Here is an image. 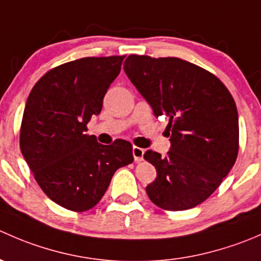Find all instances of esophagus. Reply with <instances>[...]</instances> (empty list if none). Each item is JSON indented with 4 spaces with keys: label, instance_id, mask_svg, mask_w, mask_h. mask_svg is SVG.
I'll return each mask as SVG.
<instances>
[{
    "label": "esophagus",
    "instance_id": "1",
    "mask_svg": "<svg viewBox=\"0 0 261 261\" xmlns=\"http://www.w3.org/2000/svg\"><path fill=\"white\" fill-rule=\"evenodd\" d=\"M144 152H145V150L141 149V147H139V146L133 147V155H134V159H135V162H141V160L144 159Z\"/></svg>",
    "mask_w": 261,
    "mask_h": 261
}]
</instances>
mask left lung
Listing matches in <instances>:
<instances>
[{
    "instance_id": "1",
    "label": "left lung",
    "mask_w": 261,
    "mask_h": 261,
    "mask_svg": "<svg viewBox=\"0 0 261 261\" xmlns=\"http://www.w3.org/2000/svg\"><path fill=\"white\" fill-rule=\"evenodd\" d=\"M125 73L152 107L167 116L170 150H147L156 169L146 187L150 201L167 211L193 208L218 188L239 152V117L232 96L215 74L179 58L128 55Z\"/></svg>"
}]
</instances>
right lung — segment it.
I'll use <instances>...</instances> for the list:
<instances>
[{
    "label": "right lung",
    "mask_w": 261,
    "mask_h": 261,
    "mask_svg": "<svg viewBox=\"0 0 261 261\" xmlns=\"http://www.w3.org/2000/svg\"><path fill=\"white\" fill-rule=\"evenodd\" d=\"M125 55L88 57L55 67L31 89L20 128V149L44 193L74 212L96 206L115 172L134 162L133 145L87 135L102 110Z\"/></svg>",
    "instance_id": "add662e5"
}]
</instances>
